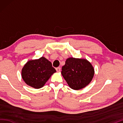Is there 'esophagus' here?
<instances>
[{
  "instance_id": "34e87169",
  "label": "esophagus",
  "mask_w": 123,
  "mask_h": 123,
  "mask_svg": "<svg viewBox=\"0 0 123 123\" xmlns=\"http://www.w3.org/2000/svg\"><path fill=\"white\" fill-rule=\"evenodd\" d=\"M56 71H57V72H61V68H60V67H57V68H56Z\"/></svg>"
}]
</instances>
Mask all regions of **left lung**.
I'll return each instance as SVG.
<instances>
[{
	"instance_id": "8db88e82",
	"label": "left lung",
	"mask_w": 123,
	"mask_h": 123,
	"mask_svg": "<svg viewBox=\"0 0 123 123\" xmlns=\"http://www.w3.org/2000/svg\"><path fill=\"white\" fill-rule=\"evenodd\" d=\"M62 75L72 89L79 90L84 88L92 81L94 69L86 59L68 58L62 67Z\"/></svg>"
}]
</instances>
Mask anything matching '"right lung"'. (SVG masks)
Listing matches in <instances>:
<instances>
[{"mask_svg":"<svg viewBox=\"0 0 123 123\" xmlns=\"http://www.w3.org/2000/svg\"><path fill=\"white\" fill-rule=\"evenodd\" d=\"M56 70L50 62L42 57L32 60L25 65L21 71L24 81L28 85L38 89L42 88Z\"/></svg>","mask_w":123,"mask_h":123,"instance_id":"add662e5","label":"right lung"}]
</instances>
